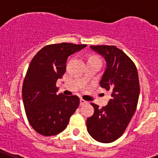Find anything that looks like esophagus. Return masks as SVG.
<instances>
[{
  "label": "esophagus",
  "instance_id": "1",
  "mask_svg": "<svg viewBox=\"0 0 158 158\" xmlns=\"http://www.w3.org/2000/svg\"><path fill=\"white\" fill-rule=\"evenodd\" d=\"M88 104V102L85 101V100L82 99V98H81L80 99V106H84V105H86Z\"/></svg>",
  "mask_w": 158,
  "mask_h": 158
}]
</instances>
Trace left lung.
I'll return each mask as SVG.
<instances>
[{
  "label": "left lung",
  "mask_w": 158,
  "mask_h": 158,
  "mask_svg": "<svg viewBox=\"0 0 158 158\" xmlns=\"http://www.w3.org/2000/svg\"><path fill=\"white\" fill-rule=\"evenodd\" d=\"M106 61L100 85L111 92V99L102 109L94 103V114L87 118L89 134L97 141L111 143L120 138L136 111L139 79L134 62L114 46H90Z\"/></svg>",
  "instance_id": "8db88e82"
}]
</instances>
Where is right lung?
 Segmentation results:
<instances>
[{"label":"right lung","instance_id":"right-lung-1","mask_svg":"<svg viewBox=\"0 0 158 158\" xmlns=\"http://www.w3.org/2000/svg\"><path fill=\"white\" fill-rule=\"evenodd\" d=\"M86 46L50 44L32 59L23 82L22 97L30 125L40 135L52 136L65 130L79 106L76 95H57L56 82L66 72L68 56Z\"/></svg>","mask_w":158,"mask_h":158}]
</instances>
